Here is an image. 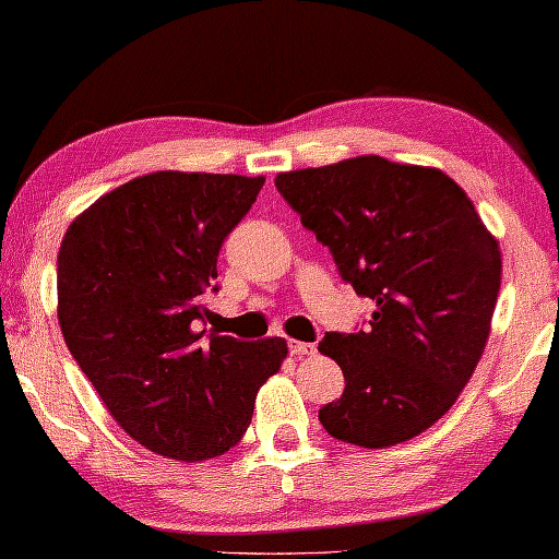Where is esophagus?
Masks as SVG:
<instances>
[{
  "label": "esophagus",
  "mask_w": 559,
  "mask_h": 559,
  "mask_svg": "<svg viewBox=\"0 0 559 559\" xmlns=\"http://www.w3.org/2000/svg\"><path fill=\"white\" fill-rule=\"evenodd\" d=\"M289 350H293V356H297V358L316 356V346H312V343H302V341H289Z\"/></svg>",
  "instance_id": "34e87169"
}]
</instances>
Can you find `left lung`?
<instances>
[{"mask_svg": "<svg viewBox=\"0 0 559 559\" xmlns=\"http://www.w3.org/2000/svg\"><path fill=\"white\" fill-rule=\"evenodd\" d=\"M274 186L356 295L377 302L366 331L320 341L346 377L320 423L361 448L412 440L453 407L480 361L501 287L499 241L438 167L364 155L280 173Z\"/></svg>", "mask_w": 559, "mask_h": 559, "instance_id": "1", "label": "left lung"}]
</instances>
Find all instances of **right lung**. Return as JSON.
<instances>
[{"label":"right lung","mask_w":559,"mask_h":559,"mask_svg":"<svg viewBox=\"0 0 559 559\" xmlns=\"http://www.w3.org/2000/svg\"><path fill=\"white\" fill-rule=\"evenodd\" d=\"M262 186V175H140L75 216L60 243L68 350L121 430L173 461L239 445L259 386L287 358L285 338L205 341L198 331L221 243Z\"/></svg>","instance_id":"right-lung-1"}]
</instances>
